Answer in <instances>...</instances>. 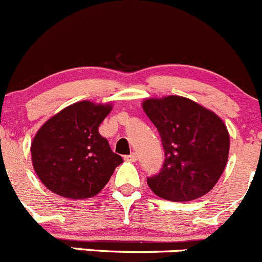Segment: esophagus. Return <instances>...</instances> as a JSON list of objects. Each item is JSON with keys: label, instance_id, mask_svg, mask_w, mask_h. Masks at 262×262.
Instances as JSON below:
<instances>
[{"label": "esophagus", "instance_id": "34e87169", "mask_svg": "<svg viewBox=\"0 0 262 262\" xmlns=\"http://www.w3.org/2000/svg\"><path fill=\"white\" fill-rule=\"evenodd\" d=\"M125 160H127V162H136L137 154H136V152H131L130 155H126Z\"/></svg>", "mask_w": 262, "mask_h": 262}]
</instances>
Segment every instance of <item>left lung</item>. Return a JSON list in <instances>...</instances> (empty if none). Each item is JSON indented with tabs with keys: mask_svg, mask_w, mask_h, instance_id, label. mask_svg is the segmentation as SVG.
Masks as SVG:
<instances>
[{
	"mask_svg": "<svg viewBox=\"0 0 262 262\" xmlns=\"http://www.w3.org/2000/svg\"><path fill=\"white\" fill-rule=\"evenodd\" d=\"M142 110L159 132L165 155L160 172L147 178L150 190L177 203L206 195L229 155V132L222 118L180 95L147 98Z\"/></svg>",
	"mask_w": 262,
	"mask_h": 262,
	"instance_id": "1",
	"label": "left lung"
}]
</instances>
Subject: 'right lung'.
Instances as JSON below:
<instances>
[{"mask_svg":"<svg viewBox=\"0 0 262 262\" xmlns=\"http://www.w3.org/2000/svg\"><path fill=\"white\" fill-rule=\"evenodd\" d=\"M112 104L74 103L43 123L32 141V162L42 183L62 198L82 200L98 195L123 162L98 127Z\"/></svg>","mask_w":262,"mask_h":262,"instance_id":"add662e5","label":"right lung"}]
</instances>
